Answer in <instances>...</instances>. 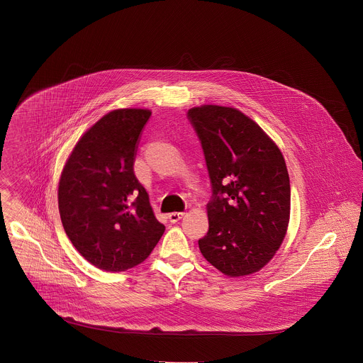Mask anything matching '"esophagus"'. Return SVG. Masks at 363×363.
<instances>
[{"mask_svg": "<svg viewBox=\"0 0 363 363\" xmlns=\"http://www.w3.org/2000/svg\"><path fill=\"white\" fill-rule=\"evenodd\" d=\"M183 216H184V212H172V213H169V220L173 222V223H176V222H179Z\"/></svg>", "mask_w": 363, "mask_h": 363, "instance_id": "34e87169", "label": "esophagus"}]
</instances>
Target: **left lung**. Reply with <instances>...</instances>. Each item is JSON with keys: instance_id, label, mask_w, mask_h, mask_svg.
<instances>
[{"instance_id": "obj_1", "label": "left lung", "mask_w": 363, "mask_h": 363, "mask_svg": "<svg viewBox=\"0 0 363 363\" xmlns=\"http://www.w3.org/2000/svg\"><path fill=\"white\" fill-rule=\"evenodd\" d=\"M187 116L212 184L201 255L228 277L255 274L286 235L291 186L285 159L259 124L235 107L203 104Z\"/></svg>"}]
</instances>
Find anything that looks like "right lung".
<instances>
[{
	"mask_svg": "<svg viewBox=\"0 0 363 363\" xmlns=\"http://www.w3.org/2000/svg\"><path fill=\"white\" fill-rule=\"evenodd\" d=\"M150 117L148 108L104 114L79 138L61 172L64 230L84 259L107 272L141 264L164 232L133 167Z\"/></svg>",
	"mask_w": 363,
	"mask_h": 363,
	"instance_id": "add662e5",
	"label": "right lung"
}]
</instances>
